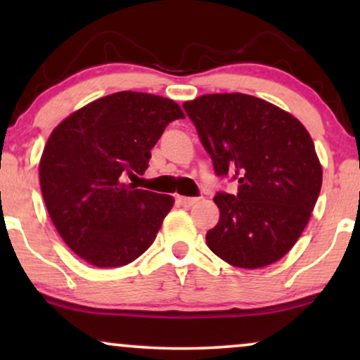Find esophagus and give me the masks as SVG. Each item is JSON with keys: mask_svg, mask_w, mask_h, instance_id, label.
<instances>
[{"mask_svg": "<svg viewBox=\"0 0 360 360\" xmlns=\"http://www.w3.org/2000/svg\"><path fill=\"white\" fill-rule=\"evenodd\" d=\"M198 198H190V196H176V203L180 206H185V208H188V206L195 205Z\"/></svg>", "mask_w": 360, "mask_h": 360, "instance_id": "34e87169", "label": "esophagus"}]
</instances>
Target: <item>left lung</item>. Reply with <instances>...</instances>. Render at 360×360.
Masks as SVG:
<instances>
[{
    "label": "left lung",
    "instance_id": "obj_1",
    "mask_svg": "<svg viewBox=\"0 0 360 360\" xmlns=\"http://www.w3.org/2000/svg\"><path fill=\"white\" fill-rule=\"evenodd\" d=\"M184 110L213 160L238 181L218 191L219 221L206 244L234 267L259 269L293 248L321 190L323 170L308 131L287 111L243 93L205 95Z\"/></svg>",
    "mask_w": 360,
    "mask_h": 360
}]
</instances>
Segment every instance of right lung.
Segmentation results:
<instances>
[{"label": "right lung", "mask_w": 360, "mask_h": 360, "mask_svg": "<svg viewBox=\"0 0 360 360\" xmlns=\"http://www.w3.org/2000/svg\"><path fill=\"white\" fill-rule=\"evenodd\" d=\"M175 101L120 91L83 106L52 131L39 176L49 216L65 244L96 267H121L154 243L174 198L136 188Z\"/></svg>", "instance_id": "1"}]
</instances>
